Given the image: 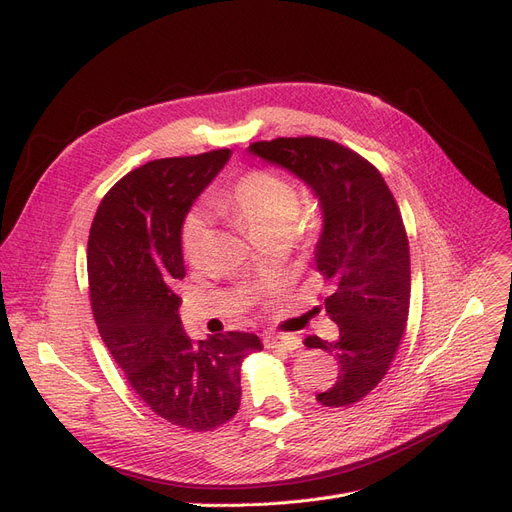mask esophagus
Returning <instances> with one entry per match:
<instances>
[{"instance_id": "obj_1", "label": "esophagus", "mask_w": 512, "mask_h": 512, "mask_svg": "<svg viewBox=\"0 0 512 512\" xmlns=\"http://www.w3.org/2000/svg\"><path fill=\"white\" fill-rule=\"evenodd\" d=\"M267 349H281V351H296L300 340L296 336H267L262 340Z\"/></svg>"}]
</instances>
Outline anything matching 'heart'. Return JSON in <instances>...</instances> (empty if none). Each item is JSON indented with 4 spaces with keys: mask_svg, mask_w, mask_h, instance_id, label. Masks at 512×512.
<instances>
[{
    "mask_svg": "<svg viewBox=\"0 0 512 512\" xmlns=\"http://www.w3.org/2000/svg\"><path fill=\"white\" fill-rule=\"evenodd\" d=\"M218 214L233 218L256 243L288 237L292 229L306 231L315 216L300 210V195L294 182L271 170H250L214 197ZM210 218L193 208L180 220V250L189 262H199L210 243Z\"/></svg>",
    "mask_w": 512,
    "mask_h": 512,
    "instance_id": "heart-1",
    "label": "heart"
}]
</instances>
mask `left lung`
I'll list each match as a JSON object with an SVG mask.
<instances>
[{
  "label": "left lung",
  "instance_id": "obj_1",
  "mask_svg": "<svg viewBox=\"0 0 512 512\" xmlns=\"http://www.w3.org/2000/svg\"><path fill=\"white\" fill-rule=\"evenodd\" d=\"M250 153L294 172L319 197L323 233L315 262L332 292L315 311L338 325V336H309L304 344L338 361L336 382L317 401L353 405L386 376L410 315V241L397 201L376 166L334 140H260Z\"/></svg>",
  "mask_w": 512,
  "mask_h": 512
}]
</instances>
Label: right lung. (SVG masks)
<instances>
[{"label": "right lung", "instance_id": "1", "mask_svg": "<svg viewBox=\"0 0 512 512\" xmlns=\"http://www.w3.org/2000/svg\"><path fill=\"white\" fill-rule=\"evenodd\" d=\"M229 149L145 163L102 197L88 239V281L102 342L151 412L193 433L231 420L241 363L262 344L182 332L174 281L185 277L180 220L229 161Z\"/></svg>", "mask_w": 512, "mask_h": 512}]
</instances>
